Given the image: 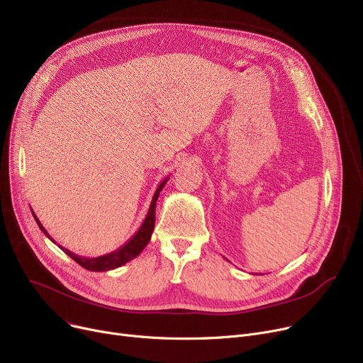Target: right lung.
Wrapping results in <instances>:
<instances>
[{
	"label": "right lung",
	"instance_id": "right-lung-1",
	"mask_svg": "<svg viewBox=\"0 0 363 363\" xmlns=\"http://www.w3.org/2000/svg\"><path fill=\"white\" fill-rule=\"evenodd\" d=\"M169 181V177H166L157 186L155 196H152V200H151V204H150V208H148V213L144 219V222L141 223L140 230L133 234L132 238H129L122 247H119L118 250H114L111 253H107V255H103V256H99V257H82L79 255H74L72 253L70 250L65 249V247L57 244L51 235L47 233L45 228L43 226V223L40 222V219L36 218V215L32 212L38 226H40V230L45 234V237H48L52 242H55L57 245L60 247V249L67 255L70 256L76 263L81 264L82 268L88 269V271H92V272H104V271H111V269H116L119 268V266L130 262L132 259H135L144 249L145 245L148 244L150 238H151V234H152V230H155V222H156V201L160 196V191L163 189V186L166 185V182Z\"/></svg>",
	"mask_w": 363,
	"mask_h": 363
}]
</instances>
